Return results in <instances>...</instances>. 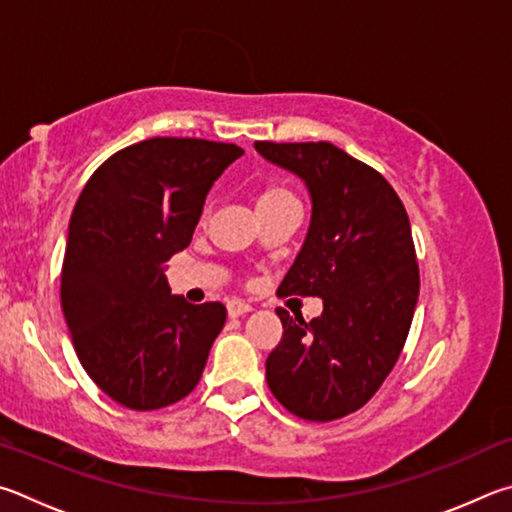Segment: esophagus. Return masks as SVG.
I'll list each match as a JSON object with an SVG mask.
<instances>
[{
  "label": "esophagus",
  "instance_id": "1",
  "mask_svg": "<svg viewBox=\"0 0 512 512\" xmlns=\"http://www.w3.org/2000/svg\"><path fill=\"white\" fill-rule=\"evenodd\" d=\"M227 312H229V317H240V315H247V312H251V306L245 301L231 299V301H227Z\"/></svg>",
  "mask_w": 512,
  "mask_h": 512
}]
</instances>
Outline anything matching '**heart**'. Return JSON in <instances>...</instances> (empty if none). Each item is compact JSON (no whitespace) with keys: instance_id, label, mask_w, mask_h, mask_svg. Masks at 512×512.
<instances>
[{"instance_id":"1","label":"heart","mask_w":512,"mask_h":512,"mask_svg":"<svg viewBox=\"0 0 512 512\" xmlns=\"http://www.w3.org/2000/svg\"><path fill=\"white\" fill-rule=\"evenodd\" d=\"M288 197H294L288 188L283 186H267L263 188L261 193L256 195V206H265V204H272V202H279V200H288Z\"/></svg>"}]
</instances>
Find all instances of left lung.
Here are the masks:
<instances>
[{
  "label": "left lung",
  "mask_w": 512,
  "mask_h": 512,
  "mask_svg": "<svg viewBox=\"0 0 512 512\" xmlns=\"http://www.w3.org/2000/svg\"><path fill=\"white\" fill-rule=\"evenodd\" d=\"M261 155L306 182L308 236L279 297H319L324 312L281 317L265 362L274 398L303 420L344 418L387 380L414 319L420 276L405 206L378 170L328 141H256Z\"/></svg>",
  "instance_id": "1"
}]
</instances>
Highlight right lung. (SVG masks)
I'll return each instance as SVG.
<instances>
[{
    "label": "right lung",
    "instance_id": "1",
    "mask_svg": "<svg viewBox=\"0 0 512 512\" xmlns=\"http://www.w3.org/2000/svg\"><path fill=\"white\" fill-rule=\"evenodd\" d=\"M242 152L236 143L146 139L103 161L78 197L62 312L83 369L123 407H168L202 378L227 308L170 294L164 263L188 247L206 193Z\"/></svg>",
    "mask_w": 512,
    "mask_h": 512
}]
</instances>
